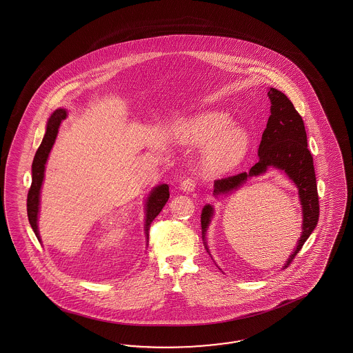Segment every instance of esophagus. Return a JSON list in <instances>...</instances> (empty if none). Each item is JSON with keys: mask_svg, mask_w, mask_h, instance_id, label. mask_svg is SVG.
Here are the masks:
<instances>
[{"mask_svg": "<svg viewBox=\"0 0 353 353\" xmlns=\"http://www.w3.org/2000/svg\"><path fill=\"white\" fill-rule=\"evenodd\" d=\"M195 188H196V182H195V180H192V179H186L180 185V189H181L182 192H192L195 190Z\"/></svg>", "mask_w": 353, "mask_h": 353, "instance_id": "esophagus-1", "label": "esophagus"}]
</instances>
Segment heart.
Returning <instances> with one entry per match:
<instances>
[{
	"label": "heart",
	"mask_w": 353,
	"mask_h": 353,
	"mask_svg": "<svg viewBox=\"0 0 353 353\" xmlns=\"http://www.w3.org/2000/svg\"><path fill=\"white\" fill-rule=\"evenodd\" d=\"M171 139L181 146L205 145L202 167L207 172H224L234 167L248 149L246 129L233 124L224 112H203L177 120L170 128Z\"/></svg>",
	"instance_id": "obj_1"
}]
</instances>
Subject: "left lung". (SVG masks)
<instances>
[{
    "label": "left lung",
    "mask_w": 353,
    "mask_h": 353,
    "mask_svg": "<svg viewBox=\"0 0 353 353\" xmlns=\"http://www.w3.org/2000/svg\"><path fill=\"white\" fill-rule=\"evenodd\" d=\"M270 99V117L267 128L263 133L259 146V161L248 172H242L234 176H228L214 181V195L226 194L236 190L247 179L259 176L273 167L285 172L299 189V198L303 207V229L298 241V246L290 255L285 268L289 267L292 260L299 254L305 241L310 238L319 223L320 204L313 167V157L308 150L307 133L299 112L292 102L282 92L270 88L268 92ZM214 214V208L207 204L201 214L203 239L207 228ZM205 245V242H204ZM207 248V245H205ZM208 251V248H207Z\"/></svg>",
    "instance_id": "obj_1"
}]
</instances>
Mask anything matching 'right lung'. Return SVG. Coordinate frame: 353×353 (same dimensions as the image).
<instances>
[{"label":"right lung","instance_id":"add662e5","mask_svg":"<svg viewBox=\"0 0 353 353\" xmlns=\"http://www.w3.org/2000/svg\"><path fill=\"white\" fill-rule=\"evenodd\" d=\"M67 118V112L63 108H58L53 112V115L49 118L48 125H46V132L43 136V142L39 146V149L34 154V158L32 161V183L28 190V196H27V214L30 224L32 226L33 232L37 236L39 241L40 234L37 229V214H39V204H40V190L43 181V171H45V164L48 161L49 152L53 148L54 142L58 134V128L62 123V120ZM170 198V188L168 185L163 183L152 189L150 192L149 198L146 201V223H145V233L149 239L150 225L152 220L161 214L163 207L168 202Z\"/></svg>","mask_w":353,"mask_h":353}]
</instances>
